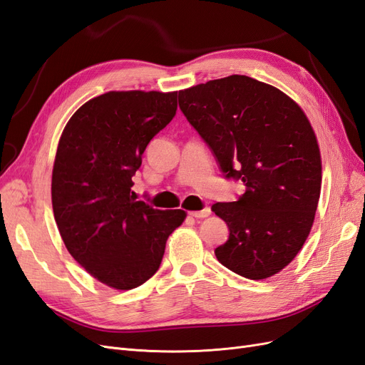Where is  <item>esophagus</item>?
Masks as SVG:
<instances>
[{"label": "esophagus", "instance_id": "esophagus-1", "mask_svg": "<svg viewBox=\"0 0 365 365\" xmlns=\"http://www.w3.org/2000/svg\"><path fill=\"white\" fill-rule=\"evenodd\" d=\"M190 215L194 217V218H206V217L210 215V209H209V207H205V209H202V210H191Z\"/></svg>", "mask_w": 365, "mask_h": 365}]
</instances>
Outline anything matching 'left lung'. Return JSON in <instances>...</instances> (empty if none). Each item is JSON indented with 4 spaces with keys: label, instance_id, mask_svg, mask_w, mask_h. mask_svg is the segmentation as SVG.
<instances>
[{
    "label": "left lung",
    "instance_id": "1",
    "mask_svg": "<svg viewBox=\"0 0 365 365\" xmlns=\"http://www.w3.org/2000/svg\"><path fill=\"white\" fill-rule=\"evenodd\" d=\"M179 106L225 178L245 186L237 202L212 206L229 227L217 259L252 280L279 273L307 241L320 198V148L307 115L247 76L179 91Z\"/></svg>",
    "mask_w": 365,
    "mask_h": 365
}]
</instances>
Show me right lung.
Masks as SVG:
<instances>
[{
  "label": "right lung",
  "mask_w": 365,
  "mask_h": 365,
  "mask_svg": "<svg viewBox=\"0 0 365 365\" xmlns=\"http://www.w3.org/2000/svg\"><path fill=\"white\" fill-rule=\"evenodd\" d=\"M178 92L110 91L85 103L58 140L51 179L56 225L68 252L115 289L155 274L186 214L136 200L132 178L150 140L174 118Z\"/></svg>",
  "instance_id": "right-lung-1"
}]
</instances>
